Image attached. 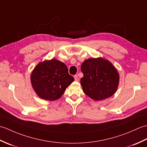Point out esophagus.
<instances>
[{
	"label": "esophagus",
	"mask_w": 147,
	"mask_h": 147,
	"mask_svg": "<svg viewBox=\"0 0 147 147\" xmlns=\"http://www.w3.org/2000/svg\"><path fill=\"white\" fill-rule=\"evenodd\" d=\"M74 80L76 81V82H78L79 81V78H78V76L77 75H75L74 76Z\"/></svg>",
	"instance_id": "obj_1"
}]
</instances>
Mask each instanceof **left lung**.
<instances>
[{
    "label": "left lung",
    "mask_w": 147,
    "mask_h": 147,
    "mask_svg": "<svg viewBox=\"0 0 147 147\" xmlns=\"http://www.w3.org/2000/svg\"><path fill=\"white\" fill-rule=\"evenodd\" d=\"M83 77L81 85L83 92L93 100L111 97L117 91L119 74L111 62L103 57L90 58L81 67Z\"/></svg>",
    "instance_id": "left-lung-1"
}]
</instances>
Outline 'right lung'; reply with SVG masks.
<instances>
[{"mask_svg":"<svg viewBox=\"0 0 147 147\" xmlns=\"http://www.w3.org/2000/svg\"><path fill=\"white\" fill-rule=\"evenodd\" d=\"M34 91L40 98L54 101L60 98L65 89L73 82L63 62L52 59L40 62L33 69L30 76Z\"/></svg>","mask_w":147,"mask_h":147,"instance_id":"right-lung-1","label":"right lung"}]
</instances>
